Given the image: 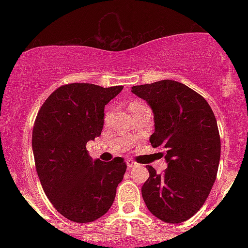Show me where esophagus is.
Segmentation results:
<instances>
[{
    "mask_svg": "<svg viewBox=\"0 0 248 248\" xmlns=\"http://www.w3.org/2000/svg\"><path fill=\"white\" fill-rule=\"evenodd\" d=\"M136 166H138V164H136V162H134V161H132V160H128V161H127V167H128V169H133V168H135Z\"/></svg>",
    "mask_w": 248,
    "mask_h": 248,
    "instance_id": "34e87169",
    "label": "esophagus"
}]
</instances>
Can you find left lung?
<instances>
[{
	"label": "left lung",
	"instance_id": "8db88e82",
	"mask_svg": "<svg viewBox=\"0 0 248 248\" xmlns=\"http://www.w3.org/2000/svg\"><path fill=\"white\" fill-rule=\"evenodd\" d=\"M132 92L152 107L155 132L149 141L161 147L168 168L156 173L148 166L149 178L142 197L156 218L178 224L203 206L217 177L220 136L207 101L186 85L161 80L133 86Z\"/></svg>",
	"mask_w": 248,
	"mask_h": 248
}]
</instances>
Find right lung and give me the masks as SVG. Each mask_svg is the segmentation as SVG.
<instances>
[{
    "mask_svg": "<svg viewBox=\"0 0 248 248\" xmlns=\"http://www.w3.org/2000/svg\"><path fill=\"white\" fill-rule=\"evenodd\" d=\"M124 86L73 82L57 88L38 110L32 130L37 175L46 197L75 223H91L112 206L127 164L93 161L88 141L100 136L105 106Z\"/></svg>",
    "mask_w": 248,
    "mask_h": 248,
    "instance_id": "1",
    "label": "right lung"
}]
</instances>
